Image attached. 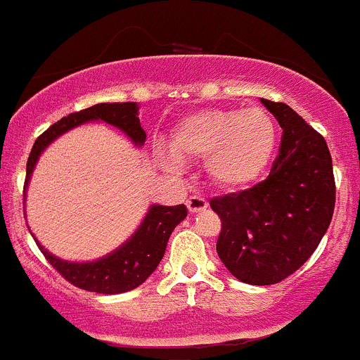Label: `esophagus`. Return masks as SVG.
Returning <instances> with one entry per match:
<instances>
[{"mask_svg":"<svg viewBox=\"0 0 360 360\" xmlns=\"http://www.w3.org/2000/svg\"><path fill=\"white\" fill-rule=\"evenodd\" d=\"M185 205H187L188 212L191 213H199V212H202V210L208 208V201H206L202 195H191Z\"/></svg>","mask_w":360,"mask_h":360,"instance_id":"obj_1","label":"esophagus"}]
</instances>
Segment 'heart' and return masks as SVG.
Wrapping results in <instances>:
<instances>
[{
    "instance_id": "heart-1",
    "label": "heart",
    "mask_w": 360,
    "mask_h": 360,
    "mask_svg": "<svg viewBox=\"0 0 360 360\" xmlns=\"http://www.w3.org/2000/svg\"><path fill=\"white\" fill-rule=\"evenodd\" d=\"M276 145V127L264 108H206L192 112L173 127L169 148L158 159L172 168L201 161L210 180L222 188H241L262 175Z\"/></svg>"
}]
</instances>
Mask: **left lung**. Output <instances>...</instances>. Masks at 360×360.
I'll list each match as a JSON object with an SVG mask.
<instances>
[{"mask_svg": "<svg viewBox=\"0 0 360 360\" xmlns=\"http://www.w3.org/2000/svg\"><path fill=\"white\" fill-rule=\"evenodd\" d=\"M283 129L268 179L210 201L220 217L217 254L250 285H273L311 257L336 202L326 140L285 103L261 99Z\"/></svg>", "mask_w": 360, "mask_h": 360, "instance_id": "obj_1", "label": "left lung"}]
</instances>
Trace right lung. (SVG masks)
Instances as JSON below:
<instances>
[{"instance_id":"right-lung-1","label":"right lung","mask_w":360,"mask_h":360,"mask_svg":"<svg viewBox=\"0 0 360 360\" xmlns=\"http://www.w3.org/2000/svg\"><path fill=\"white\" fill-rule=\"evenodd\" d=\"M87 120H105L124 131L136 145H143L145 138H147L140 119H138L136 103H99L91 108L70 113L68 117H63L58 122L52 124L45 133L37 138L33 148H31L30 159H27L24 188L31 179L34 165L44 148L59 134L66 133L68 129L80 126ZM185 217H187V208L184 205L152 206L150 212L141 222L140 229L133 234L129 241H126L119 250L110 254L108 257H103L94 262H85V264L60 261L49 254L44 247H40V243L38 247L45 259L51 262L52 268L71 285L99 294L127 292V290H133L141 285L155 271L165 255L166 245H168L173 229Z\"/></svg>"}]
</instances>
